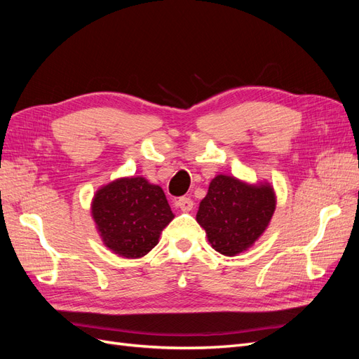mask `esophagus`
I'll use <instances>...</instances> for the list:
<instances>
[{"mask_svg":"<svg viewBox=\"0 0 359 359\" xmlns=\"http://www.w3.org/2000/svg\"><path fill=\"white\" fill-rule=\"evenodd\" d=\"M175 205H177V208H180L181 211L189 212V211H191V208H193V201H191L190 198H180V199L175 202Z\"/></svg>","mask_w":359,"mask_h":359,"instance_id":"34e87169","label":"esophagus"}]
</instances>
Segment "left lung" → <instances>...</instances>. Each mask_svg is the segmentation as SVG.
Here are the masks:
<instances>
[{
  "label": "left lung",
  "mask_w": 359,
  "mask_h": 359,
  "mask_svg": "<svg viewBox=\"0 0 359 359\" xmlns=\"http://www.w3.org/2000/svg\"><path fill=\"white\" fill-rule=\"evenodd\" d=\"M276 203V191L269 182L250 184L235 177L217 175L199 203L196 220L215 252L236 256L266 231Z\"/></svg>",
  "instance_id": "obj_1"
}]
</instances>
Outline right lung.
Returning a JSON list of instances; mask_svg holds the SVG:
<instances>
[{"instance_id": "right-lung-1", "label": "right lung", "mask_w": 359, "mask_h": 359, "mask_svg": "<svg viewBox=\"0 0 359 359\" xmlns=\"http://www.w3.org/2000/svg\"><path fill=\"white\" fill-rule=\"evenodd\" d=\"M91 215L103 244L127 259L149 253L175 217L165 191L144 177L118 178L100 187L91 202Z\"/></svg>"}]
</instances>
